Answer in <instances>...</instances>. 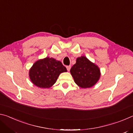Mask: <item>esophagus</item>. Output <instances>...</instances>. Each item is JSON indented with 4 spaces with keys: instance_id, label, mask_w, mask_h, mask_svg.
<instances>
[{
    "instance_id": "34e87169",
    "label": "esophagus",
    "mask_w": 133,
    "mask_h": 133,
    "mask_svg": "<svg viewBox=\"0 0 133 133\" xmlns=\"http://www.w3.org/2000/svg\"><path fill=\"white\" fill-rule=\"evenodd\" d=\"M66 68H67V71H69L70 70V69H71V66H68L66 67Z\"/></svg>"
}]
</instances>
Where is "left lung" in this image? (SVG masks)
Masks as SVG:
<instances>
[{"label": "left lung", "mask_w": 133, "mask_h": 133, "mask_svg": "<svg viewBox=\"0 0 133 133\" xmlns=\"http://www.w3.org/2000/svg\"><path fill=\"white\" fill-rule=\"evenodd\" d=\"M70 71L76 84L83 89L93 87L98 82L101 76L97 65L84 56L77 58L76 64Z\"/></svg>", "instance_id": "8db88e82"}]
</instances>
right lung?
I'll use <instances>...</instances> for the list:
<instances>
[{"label":"right lung","instance_id":"right-lung-1","mask_svg":"<svg viewBox=\"0 0 133 133\" xmlns=\"http://www.w3.org/2000/svg\"><path fill=\"white\" fill-rule=\"evenodd\" d=\"M67 69L62 62L52 57L38 60L29 70V76L31 83L39 88L49 89L56 82L62 73Z\"/></svg>","mask_w":133,"mask_h":133}]
</instances>
